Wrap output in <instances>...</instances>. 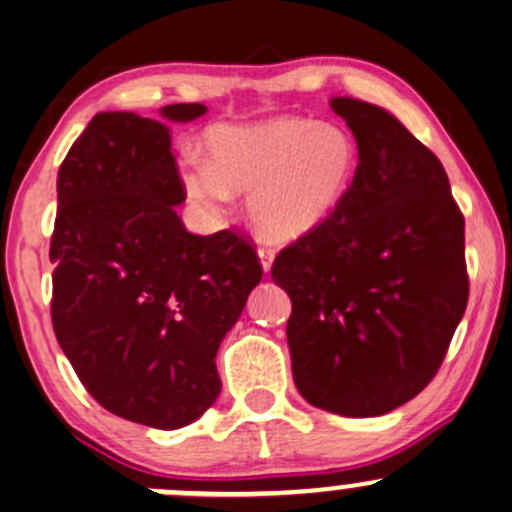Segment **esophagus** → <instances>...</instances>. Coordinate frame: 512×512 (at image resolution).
Instances as JSON below:
<instances>
[{"instance_id":"34e87169","label":"esophagus","mask_w":512,"mask_h":512,"mask_svg":"<svg viewBox=\"0 0 512 512\" xmlns=\"http://www.w3.org/2000/svg\"><path fill=\"white\" fill-rule=\"evenodd\" d=\"M257 257H260L262 270L270 272V270H272V262H274V250H272V247H265V245H262L260 250H257Z\"/></svg>"}]
</instances>
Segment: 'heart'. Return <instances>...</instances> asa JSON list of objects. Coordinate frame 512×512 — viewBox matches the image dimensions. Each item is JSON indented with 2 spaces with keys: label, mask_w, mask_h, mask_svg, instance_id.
<instances>
[{
  "label": "heart",
  "mask_w": 512,
  "mask_h": 512,
  "mask_svg": "<svg viewBox=\"0 0 512 512\" xmlns=\"http://www.w3.org/2000/svg\"><path fill=\"white\" fill-rule=\"evenodd\" d=\"M206 164L181 171L188 201L220 213L233 193H250L247 213L270 240H299L333 218L358 171V144L346 127L306 117L208 129Z\"/></svg>",
  "instance_id": "obj_1"
}]
</instances>
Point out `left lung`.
<instances>
[{
	"label": "left lung",
	"mask_w": 512,
	"mask_h": 512,
	"mask_svg": "<svg viewBox=\"0 0 512 512\" xmlns=\"http://www.w3.org/2000/svg\"><path fill=\"white\" fill-rule=\"evenodd\" d=\"M358 142L346 201L284 247L272 279L292 299L297 390L343 417H378L437 375L469 301L464 215L441 161L397 117L333 98Z\"/></svg>",
	"instance_id": "8db88e82"
}]
</instances>
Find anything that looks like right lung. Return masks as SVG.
Returning <instances> with one entry per match:
<instances>
[{
    "label": "right lung",
    "instance_id": "obj_1",
    "mask_svg": "<svg viewBox=\"0 0 512 512\" xmlns=\"http://www.w3.org/2000/svg\"><path fill=\"white\" fill-rule=\"evenodd\" d=\"M201 102L161 107L196 120ZM51 321L85 390L157 429L201 417L220 392L215 353L260 284L250 240L193 235L164 122L100 112L58 169Z\"/></svg>",
    "mask_w": 512,
    "mask_h": 512
}]
</instances>
